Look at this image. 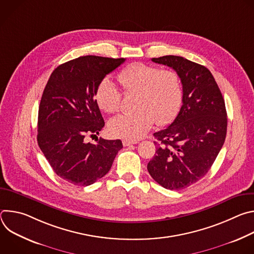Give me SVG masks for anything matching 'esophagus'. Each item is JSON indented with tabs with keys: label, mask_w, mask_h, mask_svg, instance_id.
<instances>
[{
	"label": "esophagus",
	"mask_w": 254,
	"mask_h": 254,
	"mask_svg": "<svg viewBox=\"0 0 254 254\" xmlns=\"http://www.w3.org/2000/svg\"><path fill=\"white\" fill-rule=\"evenodd\" d=\"M135 143H137L136 140H128V139H124L123 140L124 147H128V146H130V144H135Z\"/></svg>",
	"instance_id": "34e87169"
}]
</instances>
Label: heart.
Returning a JSON list of instances; mask_svg holds the SVG:
<instances>
[{
  "label": "heart",
  "mask_w": 254,
  "mask_h": 254,
  "mask_svg": "<svg viewBox=\"0 0 254 254\" xmlns=\"http://www.w3.org/2000/svg\"><path fill=\"white\" fill-rule=\"evenodd\" d=\"M118 80L126 93H136V111L113 119L108 126L112 134L128 140L138 139L155 122L164 126L176 117L183 92L175 71L133 63L119 72ZM95 98L102 111L114 114L120 111L123 94L110 78H104L97 87Z\"/></svg>",
  "instance_id": "heart-1"
}]
</instances>
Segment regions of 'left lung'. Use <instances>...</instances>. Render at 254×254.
<instances>
[{"label": "left lung", "mask_w": 254, "mask_h": 254, "mask_svg": "<svg viewBox=\"0 0 254 254\" xmlns=\"http://www.w3.org/2000/svg\"><path fill=\"white\" fill-rule=\"evenodd\" d=\"M153 62L173 68L183 86L181 110L165 129L148 164L152 178L169 190H182L202 179L226 137L227 114L222 93L209 69L184 57L167 55Z\"/></svg>", "instance_id": "8db88e82"}]
</instances>
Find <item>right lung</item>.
<instances>
[{"label":"right lung","instance_id":"add662e5","mask_svg":"<svg viewBox=\"0 0 254 254\" xmlns=\"http://www.w3.org/2000/svg\"><path fill=\"white\" fill-rule=\"evenodd\" d=\"M125 58L87 55L54 69L43 91L38 113L39 148L53 171L66 182L89 186L111 170L123 148L121 139L86 142L104 127L94 99L103 78Z\"/></svg>","mask_w":254,"mask_h":254}]
</instances>
